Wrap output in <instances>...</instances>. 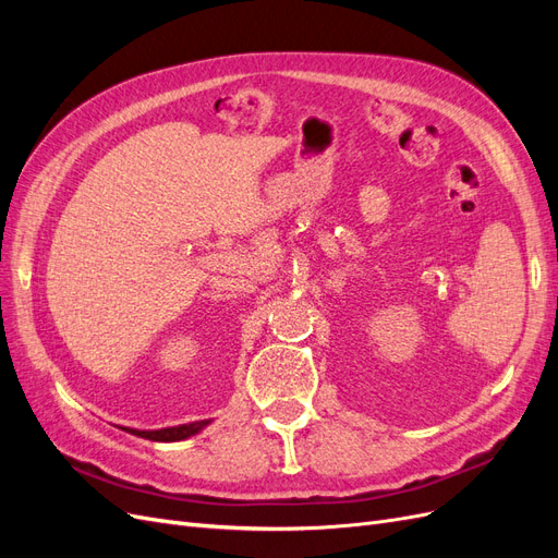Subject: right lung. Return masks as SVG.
Instances as JSON below:
<instances>
[{
	"label": "right lung",
	"instance_id": "right-lung-1",
	"mask_svg": "<svg viewBox=\"0 0 558 558\" xmlns=\"http://www.w3.org/2000/svg\"><path fill=\"white\" fill-rule=\"evenodd\" d=\"M209 424V421H195V424H183L177 428H162V430H130L132 435L146 437V440L154 442H177V440H185V437L195 435L197 430H202Z\"/></svg>",
	"mask_w": 558,
	"mask_h": 558
}]
</instances>
